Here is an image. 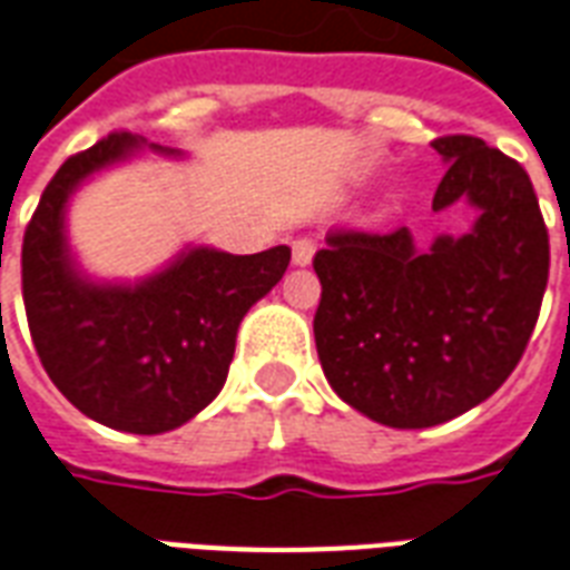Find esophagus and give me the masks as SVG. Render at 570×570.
<instances>
[{
	"label": "esophagus",
	"mask_w": 570,
	"mask_h": 570,
	"mask_svg": "<svg viewBox=\"0 0 570 570\" xmlns=\"http://www.w3.org/2000/svg\"><path fill=\"white\" fill-rule=\"evenodd\" d=\"M314 242H307V238H298V242H293V265H311V259H314Z\"/></svg>",
	"instance_id": "obj_1"
}]
</instances>
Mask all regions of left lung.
I'll return each mask as SVG.
<instances>
[{
	"instance_id": "1",
	"label": "left lung",
	"mask_w": 570,
	"mask_h": 570,
	"mask_svg": "<svg viewBox=\"0 0 570 570\" xmlns=\"http://www.w3.org/2000/svg\"><path fill=\"white\" fill-rule=\"evenodd\" d=\"M446 175L432 210L471 205L465 235L416 247L390 235L328 232L314 256V338L338 399L390 429H429L487 402L532 338L550 238L525 168L471 135L432 141Z\"/></svg>"
}]
</instances>
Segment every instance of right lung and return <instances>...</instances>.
<instances>
[{
    "label": "right lung",
    "instance_id": "right-lung-1",
    "mask_svg": "<svg viewBox=\"0 0 570 570\" xmlns=\"http://www.w3.org/2000/svg\"><path fill=\"white\" fill-rule=\"evenodd\" d=\"M145 147L180 156L141 135L111 132L62 163L23 235V305L38 360L83 416L163 435L217 399L244 314L284 277L289 247L250 256L184 247L135 284L83 274L66 235L71 196Z\"/></svg>",
    "mask_w": 570,
    "mask_h": 570
}]
</instances>
